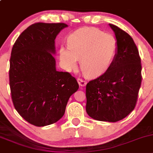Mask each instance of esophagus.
I'll use <instances>...</instances> for the list:
<instances>
[{
  "mask_svg": "<svg viewBox=\"0 0 153 153\" xmlns=\"http://www.w3.org/2000/svg\"><path fill=\"white\" fill-rule=\"evenodd\" d=\"M78 83L81 86H85L86 85V83H87V82L84 81V80L81 79V78H78Z\"/></svg>",
  "mask_w": 153,
  "mask_h": 153,
  "instance_id": "1",
  "label": "esophagus"
}]
</instances>
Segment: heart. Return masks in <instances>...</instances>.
Returning a JSON list of instances; mask_svg holds the SVG:
<instances>
[{"instance_id":"1","label":"heart","mask_w":153,"mask_h":153,"mask_svg":"<svg viewBox=\"0 0 153 153\" xmlns=\"http://www.w3.org/2000/svg\"><path fill=\"white\" fill-rule=\"evenodd\" d=\"M117 51V41L109 33L91 27L75 30L67 39V46L59 51L61 65L66 70L76 67L80 59L81 70L89 76H98L108 70Z\"/></svg>"}]
</instances>
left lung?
Listing matches in <instances>:
<instances>
[{
    "label": "left lung",
    "mask_w": 153,
    "mask_h": 153,
    "mask_svg": "<svg viewBox=\"0 0 153 153\" xmlns=\"http://www.w3.org/2000/svg\"><path fill=\"white\" fill-rule=\"evenodd\" d=\"M117 40V52L108 70L86 84V111L98 121L115 123L134 109L141 82L139 51L132 37L109 24Z\"/></svg>",
    "instance_id": "obj_1"
}]
</instances>
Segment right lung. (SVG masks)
I'll list each match as a JSON object with an SVG mask.
<instances>
[{
  "label": "right lung",
  "mask_w": 153,
  "mask_h": 153,
  "mask_svg": "<svg viewBox=\"0 0 153 153\" xmlns=\"http://www.w3.org/2000/svg\"><path fill=\"white\" fill-rule=\"evenodd\" d=\"M67 26L64 23L33 24L12 48L9 84L13 104L19 114L35 126L59 121L70 96L79 88L69 72L56 68L55 39Z\"/></svg>",
  "instance_id": "obj_1"
}]
</instances>
